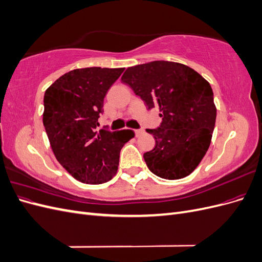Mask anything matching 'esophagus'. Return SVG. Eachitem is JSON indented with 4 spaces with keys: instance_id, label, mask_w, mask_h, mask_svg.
Here are the masks:
<instances>
[{
    "instance_id": "esophagus-1",
    "label": "esophagus",
    "mask_w": 262,
    "mask_h": 262,
    "mask_svg": "<svg viewBox=\"0 0 262 262\" xmlns=\"http://www.w3.org/2000/svg\"><path fill=\"white\" fill-rule=\"evenodd\" d=\"M134 132H136V136L139 137V136H141L142 133L144 132V130L143 129H137V130H134Z\"/></svg>"
}]
</instances>
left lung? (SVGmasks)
Here are the masks:
<instances>
[{
	"label": "left lung",
	"instance_id": "1",
	"mask_svg": "<svg viewBox=\"0 0 262 262\" xmlns=\"http://www.w3.org/2000/svg\"><path fill=\"white\" fill-rule=\"evenodd\" d=\"M121 81L148 109L160 108L161 125L146 129L156 141L155 147L143 155L148 169L169 180L191 173L207 153L215 125L209 82L193 69L170 61L128 68Z\"/></svg>",
	"mask_w": 262,
	"mask_h": 262
}]
</instances>
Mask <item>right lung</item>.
I'll use <instances>...</instances> for the list:
<instances>
[{
  "mask_svg": "<svg viewBox=\"0 0 262 262\" xmlns=\"http://www.w3.org/2000/svg\"><path fill=\"white\" fill-rule=\"evenodd\" d=\"M123 68L76 69L59 77L45 93L43 125L58 162L75 179L98 185L118 170L132 130H97L108 90Z\"/></svg>",
  "mask_w": 262,
  "mask_h": 262,
  "instance_id": "right-lung-1",
  "label": "right lung"
}]
</instances>
